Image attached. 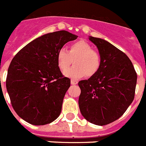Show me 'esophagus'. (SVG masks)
<instances>
[{
  "label": "esophagus",
  "mask_w": 146,
  "mask_h": 146,
  "mask_svg": "<svg viewBox=\"0 0 146 146\" xmlns=\"http://www.w3.org/2000/svg\"><path fill=\"white\" fill-rule=\"evenodd\" d=\"M71 82V85H76L77 83H78V81H76V80H74V79H72L70 81Z\"/></svg>",
  "instance_id": "esophagus-1"
}]
</instances>
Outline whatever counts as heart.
Masks as SVG:
<instances>
[{
  "instance_id": "heart-1",
  "label": "heart",
  "mask_w": 146,
  "mask_h": 146,
  "mask_svg": "<svg viewBox=\"0 0 146 146\" xmlns=\"http://www.w3.org/2000/svg\"><path fill=\"white\" fill-rule=\"evenodd\" d=\"M73 62L74 66L67 69ZM57 64L59 69L64 71L65 76L70 79L92 77L98 73L101 65L100 54L93 50L92 46L84 40H79L70 45L68 50L59 49L57 53Z\"/></svg>"
}]
</instances>
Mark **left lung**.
Returning a JSON list of instances; mask_svg holds the SVG:
<instances>
[{
	"instance_id": "8db88e82",
	"label": "left lung",
	"mask_w": 146,
	"mask_h": 146,
	"mask_svg": "<svg viewBox=\"0 0 146 146\" xmlns=\"http://www.w3.org/2000/svg\"><path fill=\"white\" fill-rule=\"evenodd\" d=\"M89 40L98 47L101 65L95 75L79 82V106L86 120L103 126L118 119L131 105L137 75L126 54L103 39Z\"/></svg>"
}]
</instances>
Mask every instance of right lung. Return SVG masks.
Returning a JSON list of instances; mask_svg holds the SVG:
<instances>
[{
  "mask_svg": "<svg viewBox=\"0 0 146 146\" xmlns=\"http://www.w3.org/2000/svg\"><path fill=\"white\" fill-rule=\"evenodd\" d=\"M77 37L67 31L44 34L26 45L13 58L6 86L13 108L23 120L44 125L60 115L70 79L59 69L57 53Z\"/></svg>",
  "mask_w": 146,
  "mask_h": 146,
  "instance_id": "right-lung-1",
  "label": "right lung"
}]
</instances>
